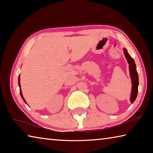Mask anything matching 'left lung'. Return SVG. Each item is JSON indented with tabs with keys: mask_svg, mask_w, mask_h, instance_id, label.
Segmentation results:
<instances>
[{
	"mask_svg": "<svg viewBox=\"0 0 153 153\" xmlns=\"http://www.w3.org/2000/svg\"><path fill=\"white\" fill-rule=\"evenodd\" d=\"M124 54L125 55L126 59L129 64V71H130V76L131 78L132 82V90L131 94V101L133 103L137 97V92H138V85H139V79H138V74L136 70V66H135L134 60L133 58L130 56L129 53L126 49H123Z\"/></svg>",
	"mask_w": 153,
	"mask_h": 153,
	"instance_id": "1",
	"label": "left lung"
}]
</instances>
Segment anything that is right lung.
<instances>
[{
  "mask_svg": "<svg viewBox=\"0 0 153 153\" xmlns=\"http://www.w3.org/2000/svg\"><path fill=\"white\" fill-rule=\"evenodd\" d=\"M18 84H19V86H20V76H19V79H18ZM20 95H21V97H22V99H23V100L24 101V102H25V103H26V101H25V99H24V97H23V95H22V93L21 88H20Z\"/></svg>",
  "mask_w": 153,
  "mask_h": 153,
  "instance_id": "add662e5",
  "label": "right lung"
}]
</instances>
